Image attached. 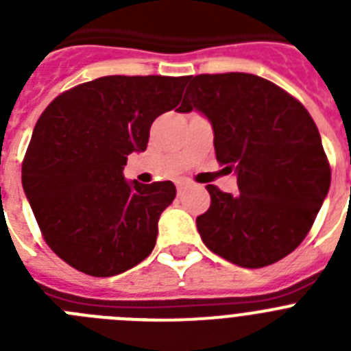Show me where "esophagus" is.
Listing matches in <instances>:
<instances>
[{
    "instance_id": "obj_1",
    "label": "esophagus",
    "mask_w": 351,
    "mask_h": 351,
    "mask_svg": "<svg viewBox=\"0 0 351 351\" xmlns=\"http://www.w3.org/2000/svg\"><path fill=\"white\" fill-rule=\"evenodd\" d=\"M176 186H178V193L181 195V193H184L186 188H188V182H186V181H178V184H176Z\"/></svg>"
}]
</instances>
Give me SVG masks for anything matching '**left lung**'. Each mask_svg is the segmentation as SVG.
Instances as JSON below:
<instances>
[{
    "instance_id": "8db88e82",
    "label": "left lung",
    "mask_w": 351,
    "mask_h": 351,
    "mask_svg": "<svg viewBox=\"0 0 351 351\" xmlns=\"http://www.w3.org/2000/svg\"><path fill=\"white\" fill-rule=\"evenodd\" d=\"M178 112L198 110L214 132L216 160L237 173L239 193L206 186L197 218L204 244L239 267L290 255L311 230L330 186L315 121L291 95L251 73L190 77Z\"/></svg>"
}]
</instances>
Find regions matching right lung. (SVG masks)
<instances>
[{
	"instance_id": "right-lung-1",
	"label": "right lung",
	"mask_w": 351,
	"mask_h": 351,
	"mask_svg": "<svg viewBox=\"0 0 351 351\" xmlns=\"http://www.w3.org/2000/svg\"><path fill=\"white\" fill-rule=\"evenodd\" d=\"M190 77L108 75L61 93L40 116L23 161V188L45 243L84 274L135 267L156 244L160 214L176 198L170 181L123 176L128 154L181 101Z\"/></svg>"
}]
</instances>
